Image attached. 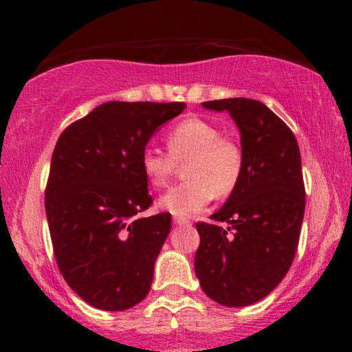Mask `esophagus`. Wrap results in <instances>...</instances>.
<instances>
[{
  "label": "esophagus",
  "instance_id": "obj_1",
  "mask_svg": "<svg viewBox=\"0 0 352 352\" xmlns=\"http://www.w3.org/2000/svg\"><path fill=\"white\" fill-rule=\"evenodd\" d=\"M173 223L180 225V227H185V225H190V220H187V218H182V217H173Z\"/></svg>",
  "mask_w": 352,
  "mask_h": 352
}]
</instances>
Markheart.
I'll use <instances>...</instances> for the list:
<instances>
[{
  "mask_svg": "<svg viewBox=\"0 0 352 352\" xmlns=\"http://www.w3.org/2000/svg\"><path fill=\"white\" fill-rule=\"evenodd\" d=\"M167 152L145 147L140 167L152 187L162 188L184 167V179L159 199V207L187 218L204 210L213 197L225 199L238 187L243 173V151L236 140L221 135L215 124L188 117L165 135Z\"/></svg>",
  "mask_w": 352,
  "mask_h": 352,
  "instance_id": "1",
  "label": "heart"
}]
</instances>
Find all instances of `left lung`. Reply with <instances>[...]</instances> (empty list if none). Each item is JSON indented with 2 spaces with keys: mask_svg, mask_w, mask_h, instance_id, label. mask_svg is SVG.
Returning a JSON list of instances; mask_svg holds the SVG:
<instances>
[{
  "mask_svg": "<svg viewBox=\"0 0 352 352\" xmlns=\"http://www.w3.org/2000/svg\"><path fill=\"white\" fill-rule=\"evenodd\" d=\"M201 106L227 111L235 120L243 173L210 217L227 227L197 223L195 273L208 298L240 308L272 293L294 260L306 204L301 153L292 129L260 100L233 98Z\"/></svg>",
  "mask_w": 352,
  "mask_h": 352,
  "instance_id": "left-lung-1",
  "label": "left lung"
}]
</instances>
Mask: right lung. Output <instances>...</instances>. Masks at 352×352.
<instances>
[{"instance_id":"1","label":"right lung","mask_w":352,"mask_h":352,"mask_svg":"<svg viewBox=\"0 0 352 352\" xmlns=\"http://www.w3.org/2000/svg\"><path fill=\"white\" fill-rule=\"evenodd\" d=\"M185 102L100 104L56 142L46 217L59 272L72 292L104 311H125L151 292L170 213L152 205L140 155Z\"/></svg>"}]
</instances>
